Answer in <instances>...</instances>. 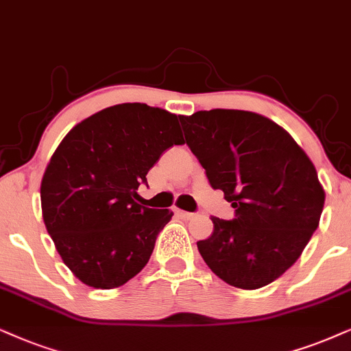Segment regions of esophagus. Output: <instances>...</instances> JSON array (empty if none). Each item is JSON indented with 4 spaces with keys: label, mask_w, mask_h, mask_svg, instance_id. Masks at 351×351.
Here are the masks:
<instances>
[{
    "label": "esophagus",
    "mask_w": 351,
    "mask_h": 351,
    "mask_svg": "<svg viewBox=\"0 0 351 351\" xmlns=\"http://www.w3.org/2000/svg\"><path fill=\"white\" fill-rule=\"evenodd\" d=\"M176 214H178L181 219H184V220H191L196 217V214H193V212H186V210H176Z\"/></svg>",
    "instance_id": "esophagus-1"
}]
</instances>
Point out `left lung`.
Here are the masks:
<instances>
[{"instance_id":"obj_1","label":"left lung","mask_w":351,"mask_h":351,"mask_svg":"<svg viewBox=\"0 0 351 351\" xmlns=\"http://www.w3.org/2000/svg\"><path fill=\"white\" fill-rule=\"evenodd\" d=\"M186 144L223 191L233 220L212 217L197 241L208 269L228 285L256 290L296 263L316 232L326 191L311 158L272 119L245 110L180 117Z\"/></svg>"}]
</instances>
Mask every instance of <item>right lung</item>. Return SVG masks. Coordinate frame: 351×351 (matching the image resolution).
Returning a JSON list of instances; mask_svg holds the SVG:
<instances>
[{
	"label": "right lung",
	"mask_w": 351,
	"mask_h": 351,
	"mask_svg": "<svg viewBox=\"0 0 351 351\" xmlns=\"http://www.w3.org/2000/svg\"><path fill=\"white\" fill-rule=\"evenodd\" d=\"M181 144L176 114L121 104L76 124L56 147L40 186L42 215L58 254L87 287L118 288L149 263L173 212L137 204V188Z\"/></svg>",
	"instance_id": "right-lung-1"
}]
</instances>
